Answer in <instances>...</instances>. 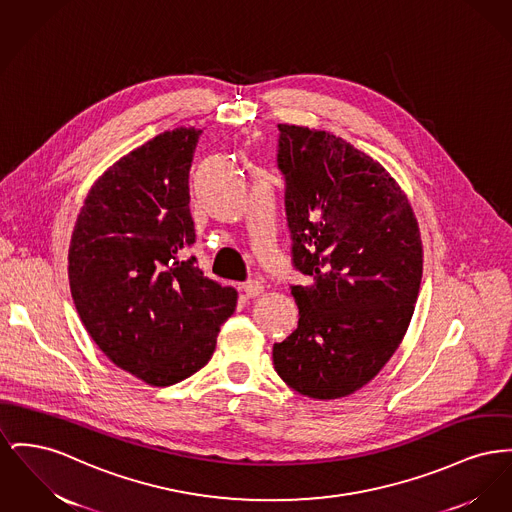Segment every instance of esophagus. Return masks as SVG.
<instances>
[{
  "mask_svg": "<svg viewBox=\"0 0 512 512\" xmlns=\"http://www.w3.org/2000/svg\"><path fill=\"white\" fill-rule=\"evenodd\" d=\"M241 292L245 294V298H257L259 294H263V284L259 280H247L243 282Z\"/></svg>",
  "mask_w": 512,
  "mask_h": 512,
  "instance_id": "34e87169",
  "label": "esophagus"
}]
</instances>
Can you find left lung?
<instances>
[{
	"label": "left lung",
	"mask_w": 512,
	"mask_h": 512,
	"mask_svg": "<svg viewBox=\"0 0 512 512\" xmlns=\"http://www.w3.org/2000/svg\"><path fill=\"white\" fill-rule=\"evenodd\" d=\"M298 329L272 346L280 379L332 400L367 385L408 331L423 251L412 207L365 152L327 131L278 123Z\"/></svg>",
	"instance_id": "8db88e82"
}]
</instances>
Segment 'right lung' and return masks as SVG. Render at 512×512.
Wrapping results in <instances>:
<instances>
[{"label":"right lung","instance_id":"right-lung-1","mask_svg":"<svg viewBox=\"0 0 512 512\" xmlns=\"http://www.w3.org/2000/svg\"><path fill=\"white\" fill-rule=\"evenodd\" d=\"M201 129L180 127L129 152L92 185L69 245V286L98 348L154 387L197 373L238 292L207 278L195 243L189 168Z\"/></svg>","mask_w":512,"mask_h":512}]
</instances>
